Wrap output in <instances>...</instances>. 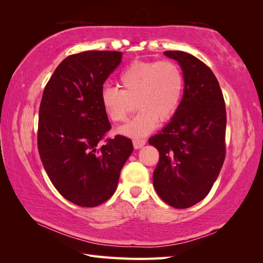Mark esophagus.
Segmentation results:
<instances>
[{
	"instance_id": "1",
	"label": "esophagus",
	"mask_w": 263,
	"mask_h": 263,
	"mask_svg": "<svg viewBox=\"0 0 263 263\" xmlns=\"http://www.w3.org/2000/svg\"><path fill=\"white\" fill-rule=\"evenodd\" d=\"M133 145H134L135 149H140L146 145V140L145 139H134Z\"/></svg>"
}]
</instances>
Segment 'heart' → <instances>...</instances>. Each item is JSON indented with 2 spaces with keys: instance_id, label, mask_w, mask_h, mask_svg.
Masks as SVG:
<instances>
[{
  "instance_id": "1",
  "label": "heart",
  "mask_w": 263,
  "mask_h": 263,
  "mask_svg": "<svg viewBox=\"0 0 263 263\" xmlns=\"http://www.w3.org/2000/svg\"><path fill=\"white\" fill-rule=\"evenodd\" d=\"M122 90L105 86L101 104L110 121L124 122L137 102L140 112L118 132L125 136L142 137L153 132L159 119L166 122L176 114L182 98L184 78L171 60L135 61L119 76Z\"/></svg>"
}]
</instances>
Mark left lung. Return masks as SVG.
<instances>
[{"instance_id": "left-lung-1", "label": "left lung", "mask_w": 263, "mask_h": 263, "mask_svg": "<svg viewBox=\"0 0 263 263\" xmlns=\"http://www.w3.org/2000/svg\"><path fill=\"white\" fill-rule=\"evenodd\" d=\"M179 62L184 92L176 114L149 138L159 151L154 186L161 200L187 209L210 193L225 160L226 107L219 83L203 61L184 51H164Z\"/></svg>"}]
</instances>
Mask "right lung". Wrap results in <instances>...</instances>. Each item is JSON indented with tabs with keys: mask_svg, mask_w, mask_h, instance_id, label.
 <instances>
[{
	"mask_svg": "<svg viewBox=\"0 0 263 263\" xmlns=\"http://www.w3.org/2000/svg\"><path fill=\"white\" fill-rule=\"evenodd\" d=\"M123 52L87 50L71 54L54 70L39 106L37 144L44 168L58 192L83 208L107 201L133 153L129 138L110 129L101 91Z\"/></svg>",
	"mask_w": 263,
	"mask_h": 263,
	"instance_id": "right-lung-1",
	"label": "right lung"
}]
</instances>
